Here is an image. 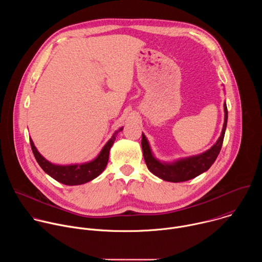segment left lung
I'll return each mask as SVG.
<instances>
[{
    "mask_svg": "<svg viewBox=\"0 0 262 262\" xmlns=\"http://www.w3.org/2000/svg\"><path fill=\"white\" fill-rule=\"evenodd\" d=\"M224 112H225V118H224V124H223L221 136L210 149H208V150H206L205 152L200 154L198 156L180 159L172 163H165V162L159 161L154 156L150 145H149L145 135L142 134L141 144L143 149L144 160L148 170L156 176L160 177L161 179L170 181V182H180V181L190 180L202 174L203 172L207 171L216 160L221 151L222 144L224 141V136H225V130H226L227 120H228V111H227L226 102L224 103Z\"/></svg>",
    "mask_w": 262,
    "mask_h": 262,
    "instance_id": "obj_1",
    "label": "left lung"
}]
</instances>
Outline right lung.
<instances>
[{"instance_id": "add662e5", "label": "right lung", "mask_w": 262, "mask_h": 262, "mask_svg": "<svg viewBox=\"0 0 262 262\" xmlns=\"http://www.w3.org/2000/svg\"><path fill=\"white\" fill-rule=\"evenodd\" d=\"M123 127L116 130L112 138L106 142V144L102 147L101 151L99 155L91 162L84 163V164H74V165H55L48 160H46L35 147L32 139H30V144L33 155L39 164V166L42 168V170L49 174L51 177H53L55 180L66 184V185H79L86 183L88 181L93 180L98 175L101 174V172L105 169L108 161V155L110 149L113 146L116 137L119 132H121Z\"/></svg>"}]
</instances>
